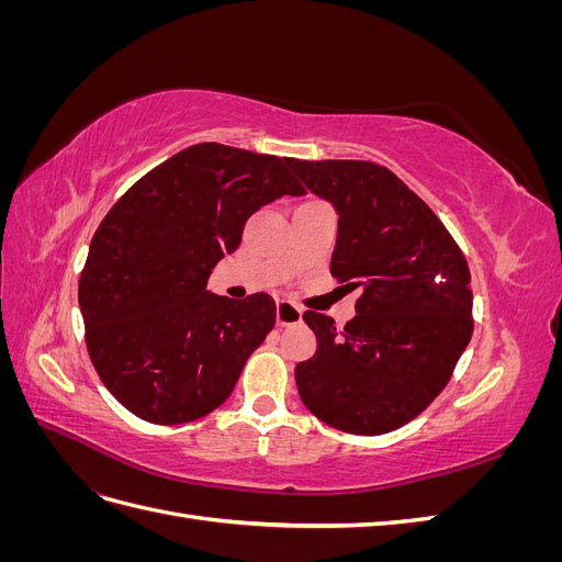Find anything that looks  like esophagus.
Instances as JSON below:
<instances>
[{"instance_id": "esophagus-1", "label": "esophagus", "mask_w": 562, "mask_h": 562, "mask_svg": "<svg viewBox=\"0 0 562 562\" xmlns=\"http://www.w3.org/2000/svg\"><path fill=\"white\" fill-rule=\"evenodd\" d=\"M302 321V310L293 302H277V326L288 328V326H295V323Z\"/></svg>"}]
</instances>
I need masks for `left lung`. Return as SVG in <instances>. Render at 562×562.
<instances>
[{"mask_svg": "<svg viewBox=\"0 0 562 562\" xmlns=\"http://www.w3.org/2000/svg\"><path fill=\"white\" fill-rule=\"evenodd\" d=\"M288 166L335 206L330 274L361 291L345 328L326 314H302L316 335V353L295 366L300 398L339 431L389 434L427 411L469 345L467 258L436 213L386 166L347 159Z\"/></svg>", "mask_w": 562, "mask_h": 562, "instance_id": "1", "label": "left lung"}]
</instances>
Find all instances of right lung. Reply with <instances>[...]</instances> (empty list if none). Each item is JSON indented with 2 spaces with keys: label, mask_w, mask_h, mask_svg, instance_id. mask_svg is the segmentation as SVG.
<instances>
[{
  "label": "right lung",
  "mask_w": 562,
  "mask_h": 562,
  "mask_svg": "<svg viewBox=\"0 0 562 562\" xmlns=\"http://www.w3.org/2000/svg\"><path fill=\"white\" fill-rule=\"evenodd\" d=\"M288 157L199 143L151 168L98 225L79 277L83 337L98 378L126 411L184 424L223 405L277 323L267 293L206 291L246 220L304 194Z\"/></svg>",
  "instance_id": "1"
}]
</instances>
